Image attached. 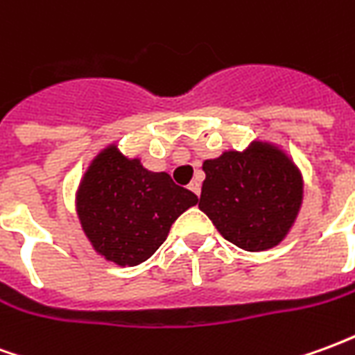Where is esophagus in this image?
Segmentation results:
<instances>
[{
    "instance_id": "1",
    "label": "esophagus",
    "mask_w": 355,
    "mask_h": 355,
    "mask_svg": "<svg viewBox=\"0 0 355 355\" xmlns=\"http://www.w3.org/2000/svg\"><path fill=\"white\" fill-rule=\"evenodd\" d=\"M188 188H190V190H192V192L196 193V196H200V192H201V184H200V180H198V178H193L192 182H190V184H188Z\"/></svg>"
}]
</instances>
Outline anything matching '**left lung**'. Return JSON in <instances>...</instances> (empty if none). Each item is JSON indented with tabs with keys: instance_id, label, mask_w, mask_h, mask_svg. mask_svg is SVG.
Instances as JSON below:
<instances>
[{
	"instance_id": "1",
	"label": "left lung",
	"mask_w": 355,
	"mask_h": 355,
	"mask_svg": "<svg viewBox=\"0 0 355 355\" xmlns=\"http://www.w3.org/2000/svg\"><path fill=\"white\" fill-rule=\"evenodd\" d=\"M200 209L224 239L259 253L279 245L297 220L304 198L302 173L285 150L253 140L203 162Z\"/></svg>"
}]
</instances>
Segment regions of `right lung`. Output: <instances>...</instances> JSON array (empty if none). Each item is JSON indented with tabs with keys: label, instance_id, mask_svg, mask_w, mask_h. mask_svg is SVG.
Instances as JSON below:
<instances>
[{
	"label": "right lung",
	"instance_id": "obj_1",
	"mask_svg": "<svg viewBox=\"0 0 355 355\" xmlns=\"http://www.w3.org/2000/svg\"><path fill=\"white\" fill-rule=\"evenodd\" d=\"M198 203L167 173L148 171L108 144L89 163L76 193L81 230L96 253L117 266L148 261L167 239L171 224Z\"/></svg>",
	"mask_w": 355,
	"mask_h": 355
}]
</instances>
